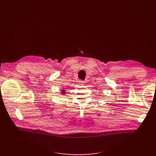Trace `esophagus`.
Listing matches in <instances>:
<instances>
[{"label":"esophagus","instance_id":"34e87169","mask_svg":"<svg viewBox=\"0 0 156 156\" xmlns=\"http://www.w3.org/2000/svg\"><path fill=\"white\" fill-rule=\"evenodd\" d=\"M79 83L81 84H83L84 83V81H79Z\"/></svg>","mask_w":156,"mask_h":156}]
</instances>
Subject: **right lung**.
Returning a JSON list of instances; mask_svg holds the SVG:
<instances>
[{
    "mask_svg": "<svg viewBox=\"0 0 156 156\" xmlns=\"http://www.w3.org/2000/svg\"><path fill=\"white\" fill-rule=\"evenodd\" d=\"M65 93H66V91H65V90H62V91H61V94H65Z\"/></svg>",
    "mask_w": 156,
    "mask_h": 156,
    "instance_id": "right-lung-1",
    "label": "right lung"
}]
</instances>
